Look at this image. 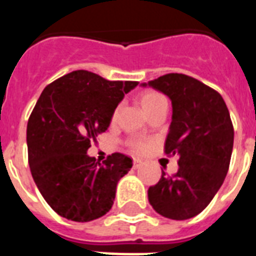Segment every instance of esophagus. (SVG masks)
I'll return each instance as SVG.
<instances>
[{
  "mask_svg": "<svg viewBox=\"0 0 256 256\" xmlns=\"http://www.w3.org/2000/svg\"><path fill=\"white\" fill-rule=\"evenodd\" d=\"M132 162H134V168H138L142 164V160H140V158H132Z\"/></svg>",
  "mask_w": 256,
  "mask_h": 256,
  "instance_id": "34e87169",
  "label": "esophagus"
}]
</instances>
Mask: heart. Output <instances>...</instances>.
Wrapping results in <instances>:
<instances>
[{
  "mask_svg": "<svg viewBox=\"0 0 256 256\" xmlns=\"http://www.w3.org/2000/svg\"><path fill=\"white\" fill-rule=\"evenodd\" d=\"M140 104H142L144 112H146V114L148 116L150 112H152L154 110L160 108L162 104H168V100H166V98H164L160 92H154V90H146V92H144L142 94H140ZM118 112H120V106H116V108H114V112H112V122L116 120ZM130 146H132L136 152H144V150L148 148V144L144 140H130Z\"/></svg>",
  "mask_w": 256,
  "mask_h": 256,
  "instance_id": "heart-1",
  "label": "heart"
}]
</instances>
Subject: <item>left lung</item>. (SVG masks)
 Instances as JSON below:
<instances>
[{
  "mask_svg": "<svg viewBox=\"0 0 256 256\" xmlns=\"http://www.w3.org/2000/svg\"><path fill=\"white\" fill-rule=\"evenodd\" d=\"M148 86L171 100L172 120L164 152L179 156L178 171L174 175L162 171L160 182L150 186L148 202L164 218L184 220L202 212L222 186L234 126L222 96L190 76L164 74Z\"/></svg>",
  "mask_w": 256,
  "mask_h": 256,
  "instance_id": "left-lung-1",
  "label": "left lung"
}]
</instances>
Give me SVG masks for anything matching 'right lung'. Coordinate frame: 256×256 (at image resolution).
I'll return each instance as SVG.
<instances>
[{"label": "right lung", "instance_id": "obj_1", "mask_svg": "<svg viewBox=\"0 0 256 256\" xmlns=\"http://www.w3.org/2000/svg\"><path fill=\"white\" fill-rule=\"evenodd\" d=\"M136 85L77 70L41 92L28 120V160L38 190L58 215L90 222L112 208L116 183L132 168V158L112 152L100 164L86 152Z\"/></svg>", "mask_w": 256, "mask_h": 256}]
</instances>
